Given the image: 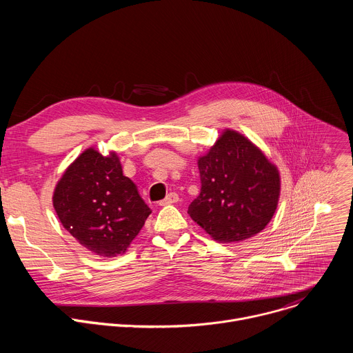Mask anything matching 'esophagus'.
<instances>
[{"label": "esophagus", "instance_id": "obj_1", "mask_svg": "<svg viewBox=\"0 0 353 353\" xmlns=\"http://www.w3.org/2000/svg\"><path fill=\"white\" fill-rule=\"evenodd\" d=\"M179 201V195L176 194V192H170L165 199H162V201H159V205L161 207H166V205H172V204H174V203H177Z\"/></svg>", "mask_w": 353, "mask_h": 353}]
</instances>
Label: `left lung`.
<instances>
[{
    "mask_svg": "<svg viewBox=\"0 0 353 353\" xmlns=\"http://www.w3.org/2000/svg\"><path fill=\"white\" fill-rule=\"evenodd\" d=\"M201 192L188 215L219 243H240L271 222L281 195V174L263 150L226 128L196 161Z\"/></svg>",
    "mask_w": 353,
    "mask_h": 353,
    "instance_id": "obj_1",
    "label": "left lung"
}]
</instances>
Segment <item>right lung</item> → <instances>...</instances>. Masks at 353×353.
<instances>
[{
	"mask_svg": "<svg viewBox=\"0 0 353 353\" xmlns=\"http://www.w3.org/2000/svg\"><path fill=\"white\" fill-rule=\"evenodd\" d=\"M61 225L92 254H124L152 212L137 185L123 174L116 150L102 155L93 146L65 169L53 192Z\"/></svg>",
	"mask_w": 353,
	"mask_h": 353,
	"instance_id": "1",
	"label": "right lung"
}]
</instances>
